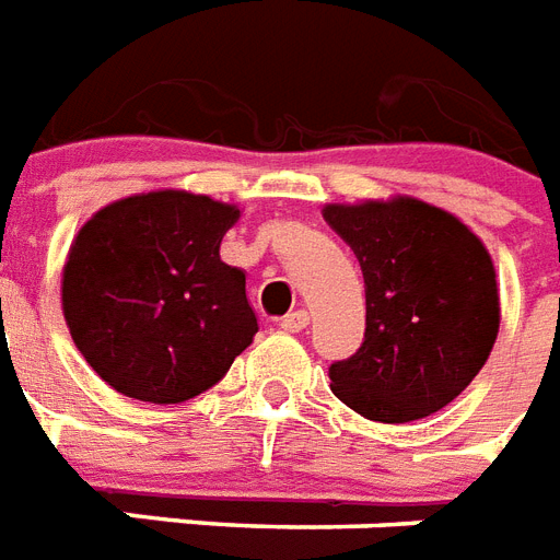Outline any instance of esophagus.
I'll use <instances>...</instances> for the list:
<instances>
[{
	"label": "esophagus",
	"instance_id": "1",
	"mask_svg": "<svg viewBox=\"0 0 560 560\" xmlns=\"http://www.w3.org/2000/svg\"><path fill=\"white\" fill-rule=\"evenodd\" d=\"M308 326V312L306 308H298V312H289L285 317H280V329L283 332H301Z\"/></svg>",
	"mask_w": 560,
	"mask_h": 560
}]
</instances>
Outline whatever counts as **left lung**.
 <instances>
[{"label": "left lung", "mask_w": 560, "mask_h": 560, "mask_svg": "<svg viewBox=\"0 0 560 560\" xmlns=\"http://www.w3.org/2000/svg\"><path fill=\"white\" fill-rule=\"evenodd\" d=\"M326 225L364 275V343L329 366L332 393L373 422L436 413L474 382L500 329L489 248L448 210L413 196L332 202Z\"/></svg>", "instance_id": "1"}]
</instances>
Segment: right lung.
I'll list each match as a JSON object with an SVG mask.
<instances>
[{
	"instance_id": "add662e5",
	"label": "right lung",
	"mask_w": 560,
	"mask_h": 560,
	"mask_svg": "<svg viewBox=\"0 0 560 560\" xmlns=\"http://www.w3.org/2000/svg\"><path fill=\"white\" fill-rule=\"evenodd\" d=\"M240 208L150 190L83 222L62 266V317L120 396L178 405L213 387L254 341L245 275L219 257Z\"/></svg>"
}]
</instances>
